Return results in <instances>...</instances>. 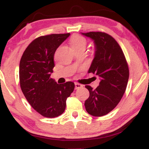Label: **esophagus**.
Instances as JSON below:
<instances>
[{
    "label": "esophagus",
    "mask_w": 149,
    "mask_h": 149,
    "mask_svg": "<svg viewBox=\"0 0 149 149\" xmlns=\"http://www.w3.org/2000/svg\"><path fill=\"white\" fill-rule=\"evenodd\" d=\"M82 87H83V85H80V83H75V88H76V90H77V89H79L80 88H82Z\"/></svg>",
    "instance_id": "obj_1"
}]
</instances>
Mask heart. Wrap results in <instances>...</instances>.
<instances>
[{"label":"heart","mask_w":149,"mask_h":149,"mask_svg":"<svg viewBox=\"0 0 149 149\" xmlns=\"http://www.w3.org/2000/svg\"><path fill=\"white\" fill-rule=\"evenodd\" d=\"M71 47L73 50L76 49H85L87 45V40L84 37L79 35H75L70 40Z\"/></svg>","instance_id":"obj_1"}]
</instances>
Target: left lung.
Wrapping results in <instances>:
<instances>
[{
    "label": "left lung",
    "instance_id": "1",
    "mask_svg": "<svg viewBox=\"0 0 149 149\" xmlns=\"http://www.w3.org/2000/svg\"><path fill=\"white\" fill-rule=\"evenodd\" d=\"M82 34L94 40L96 49L88 73L101 78L95 90L85 85L90 97L85 107L89 114L100 117L111 111L122 99L129 79V68L122 49L111 36L100 31Z\"/></svg>",
    "mask_w": 149,
    "mask_h": 149
}]
</instances>
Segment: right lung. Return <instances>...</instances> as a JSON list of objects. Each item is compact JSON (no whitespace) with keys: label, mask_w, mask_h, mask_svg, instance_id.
Instances as JSON below:
<instances>
[{"label":"right lung","mask_w":149,"mask_h":149,"mask_svg":"<svg viewBox=\"0 0 149 149\" xmlns=\"http://www.w3.org/2000/svg\"><path fill=\"white\" fill-rule=\"evenodd\" d=\"M69 36L68 33L37 38L26 48L20 60L22 91L30 105L44 117L61 115L66 100L74 90L73 82L57 84L50 78L54 67V52Z\"/></svg>","instance_id":"1"}]
</instances>
